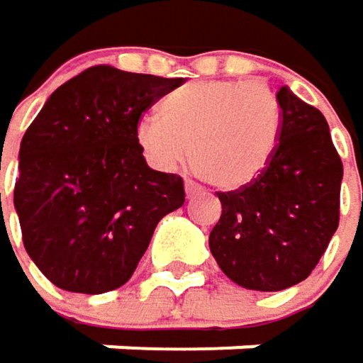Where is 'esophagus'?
<instances>
[{
	"instance_id": "esophagus-1",
	"label": "esophagus",
	"mask_w": 363,
	"mask_h": 363,
	"mask_svg": "<svg viewBox=\"0 0 363 363\" xmlns=\"http://www.w3.org/2000/svg\"><path fill=\"white\" fill-rule=\"evenodd\" d=\"M201 190H203V188H201L199 184H194L192 179H186V194H188L190 199H192V196H196Z\"/></svg>"
}]
</instances>
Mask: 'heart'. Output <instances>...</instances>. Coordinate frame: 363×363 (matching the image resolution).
Masks as SVG:
<instances>
[{"instance_id":"obj_1","label":"heart","mask_w":363,"mask_h":363,"mask_svg":"<svg viewBox=\"0 0 363 363\" xmlns=\"http://www.w3.org/2000/svg\"><path fill=\"white\" fill-rule=\"evenodd\" d=\"M158 116L139 120L135 137L145 160L177 169L190 145L194 171L220 188L252 184L279 141L281 111L267 86L209 80L192 82L160 101Z\"/></svg>"}]
</instances>
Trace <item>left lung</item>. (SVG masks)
<instances>
[{
	"mask_svg": "<svg viewBox=\"0 0 363 363\" xmlns=\"http://www.w3.org/2000/svg\"><path fill=\"white\" fill-rule=\"evenodd\" d=\"M277 101L279 143L267 169L239 190L218 192L222 216L209 235L224 274L258 291L304 281L340 220L342 162L323 113L287 86Z\"/></svg>",
	"mask_w": 363,
	"mask_h": 363,
	"instance_id": "1",
	"label": "left lung"
}]
</instances>
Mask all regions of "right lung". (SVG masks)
<instances>
[{
  "mask_svg": "<svg viewBox=\"0 0 363 363\" xmlns=\"http://www.w3.org/2000/svg\"><path fill=\"white\" fill-rule=\"evenodd\" d=\"M184 78L94 65L50 94L18 152L14 207L29 258L57 287L124 285L156 224L186 201L184 179L147 167L141 116Z\"/></svg>",
  "mask_w": 363,
  "mask_h": 363,
  "instance_id": "obj_1",
  "label": "right lung"
}]
</instances>
